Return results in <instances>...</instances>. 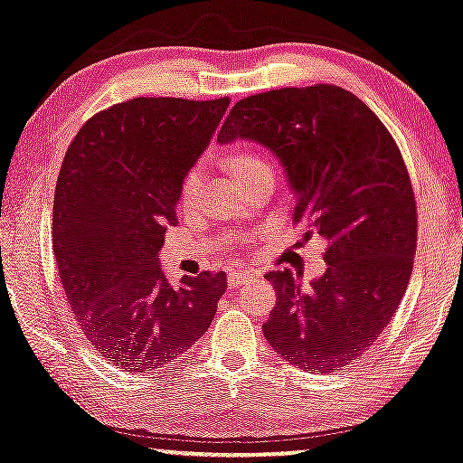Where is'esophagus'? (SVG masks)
Wrapping results in <instances>:
<instances>
[{
  "mask_svg": "<svg viewBox=\"0 0 463 463\" xmlns=\"http://www.w3.org/2000/svg\"><path fill=\"white\" fill-rule=\"evenodd\" d=\"M251 275H254L251 271H232L228 275V286H231V288H239L243 282H248Z\"/></svg>",
  "mask_w": 463,
  "mask_h": 463,
  "instance_id": "obj_1",
  "label": "esophagus"
}]
</instances>
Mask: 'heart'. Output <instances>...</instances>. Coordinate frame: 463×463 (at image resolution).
I'll return each instance as SVG.
<instances>
[{
    "label": "heart",
    "mask_w": 463,
    "mask_h": 463,
    "mask_svg": "<svg viewBox=\"0 0 463 463\" xmlns=\"http://www.w3.org/2000/svg\"><path fill=\"white\" fill-rule=\"evenodd\" d=\"M228 162H231L232 171H235L237 177L239 175H245V173L254 171V168L267 166L269 164L260 154H256V151H248V149L232 151V154L228 156ZM201 177H203L201 166H194L188 175H185L184 184H181V203H190L192 198H194L198 184H201Z\"/></svg>",
    "instance_id": "heart-1"
}]
</instances>
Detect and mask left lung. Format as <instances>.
I'll return each mask as SVG.
<instances>
[{"mask_svg":"<svg viewBox=\"0 0 463 463\" xmlns=\"http://www.w3.org/2000/svg\"><path fill=\"white\" fill-rule=\"evenodd\" d=\"M254 140L282 164L303 239L326 243V271L301 286L269 271L275 307L262 325L282 359L331 373L370 350L406 292L417 250V203L383 121L335 85L284 87L243 98L218 143Z\"/></svg>","mask_w":463,"mask_h":463,"instance_id":"left-lung-1","label":"left lung"}]
</instances>
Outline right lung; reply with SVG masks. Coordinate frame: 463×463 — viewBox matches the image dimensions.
<instances>
[{
  "mask_svg": "<svg viewBox=\"0 0 463 463\" xmlns=\"http://www.w3.org/2000/svg\"><path fill=\"white\" fill-rule=\"evenodd\" d=\"M228 104L134 98L93 115L63 157L52 203L61 286L91 348L124 372L188 353L226 290L222 271L171 286L157 251Z\"/></svg>",
  "mask_w": 463,
  "mask_h": 463,
  "instance_id": "right-lung-1",
  "label": "right lung"
}]
</instances>
